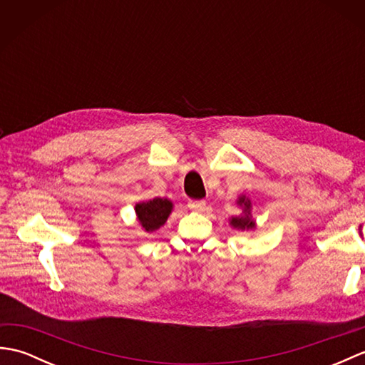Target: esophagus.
I'll return each instance as SVG.
<instances>
[{"label":"esophagus","instance_id":"esophagus-1","mask_svg":"<svg viewBox=\"0 0 365 365\" xmlns=\"http://www.w3.org/2000/svg\"><path fill=\"white\" fill-rule=\"evenodd\" d=\"M188 207L195 212H204L205 210V200H190Z\"/></svg>","mask_w":365,"mask_h":365}]
</instances>
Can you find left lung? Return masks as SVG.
I'll list each match as a JSON object with an SVG mask.
<instances>
[{"instance_id":"1","label":"left lung","mask_w":365,"mask_h":365,"mask_svg":"<svg viewBox=\"0 0 365 365\" xmlns=\"http://www.w3.org/2000/svg\"><path fill=\"white\" fill-rule=\"evenodd\" d=\"M237 204L242 207L243 213L240 216H232L230 218V226L234 229H238V230H252L255 229V221L252 220V215H251V200L247 199L246 196H240Z\"/></svg>"}]
</instances>
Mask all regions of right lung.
Returning a JSON list of instances; mask_svg holds the SVG:
<instances>
[{"label":"right lung","mask_w":365,"mask_h":365,"mask_svg":"<svg viewBox=\"0 0 365 365\" xmlns=\"http://www.w3.org/2000/svg\"><path fill=\"white\" fill-rule=\"evenodd\" d=\"M135 212L143 229L145 232H153L166 222L168 216L173 212V202L165 197H155L136 204Z\"/></svg>","instance_id":"1"}]
</instances>
